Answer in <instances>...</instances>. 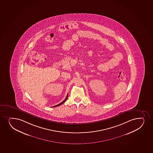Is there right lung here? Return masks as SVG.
<instances>
[{"label":"right lung","mask_w":153,"mask_h":153,"mask_svg":"<svg viewBox=\"0 0 153 153\" xmlns=\"http://www.w3.org/2000/svg\"><path fill=\"white\" fill-rule=\"evenodd\" d=\"M68 95L67 94V96H66V97L65 98V100L63 101V102H61V103H60L59 104H58L57 105H55V106H53V107H58V106H59V105H61L62 104H63L64 102L66 101V100H67V98H68Z\"/></svg>","instance_id":"right-lung-1"}]
</instances>
